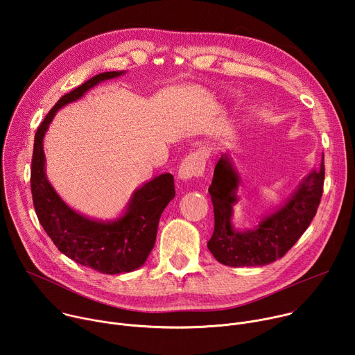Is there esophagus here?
I'll use <instances>...</instances> for the list:
<instances>
[{
	"label": "esophagus",
	"instance_id": "obj_1",
	"mask_svg": "<svg viewBox=\"0 0 355 355\" xmlns=\"http://www.w3.org/2000/svg\"><path fill=\"white\" fill-rule=\"evenodd\" d=\"M207 159L200 153V151H193V153L188 155L178 168V178L187 181L192 177H200L205 173Z\"/></svg>",
	"mask_w": 355,
	"mask_h": 355
}]
</instances>
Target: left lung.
Listing matches in <instances>:
<instances>
[{
    "mask_svg": "<svg viewBox=\"0 0 355 355\" xmlns=\"http://www.w3.org/2000/svg\"><path fill=\"white\" fill-rule=\"evenodd\" d=\"M239 182L230 157L223 155L209 187L215 230L208 248L219 263L229 267L267 266L284 257L315 218L323 193L324 156L320 167L303 178L286 204L266 216L252 230L240 232L232 223Z\"/></svg>",
    "mask_w": 355,
    "mask_h": 355,
    "instance_id": "obj_1",
    "label": "left lung"
}]
</instances>
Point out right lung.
<instances>
[{
	"instance_id": "right-lung-1",
	"label": "right lung",
	"mask_w": 355,
	"mask_h": 355,
	"mask_svg": "<svg viewBox=\"0 0 355 355\" xmlns=\"http://www.w3.org/2000/svg\"><path fill=\"white\" fill-rule=\"evenodd\" d=\"M123 73H101L58 101L36 130L31 168L33 207L47 236L73 261L111 275L130 272L147 260L156 243L160 216L175 196L174 177L166 173L137 188L125 214L115 220H94L71 209L49 182L44 173L43 137L60 108L74 103L98 83Z\"/></svg>"
}]
</instances>
